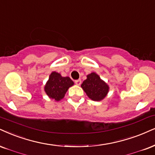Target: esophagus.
Instances as JSON below:
<instances>
[{"instance_id": "1", "label": "esophagus", "mask_w": 155, "mask_h": 155, "mask_svg": "<svg viewBox=\"0 0 155 155\" xmlns=\"http://www.w3.org/2000/svg\"><path fill=\"white\" fill-rule=\"evenodd\" d=\"M74 83H75L77 85H80L81 84V79L76 80V81H74Z\"/></svg>"}]
</instances>
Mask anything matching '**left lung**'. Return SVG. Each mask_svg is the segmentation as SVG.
Masks as SVG:
<instances>
[{"label": "left lung", "mask_w": 155, "mask_h": 155, "mask_svg": "<svg viewBox=\"0 0 155 155\" xmlns=\"http://www.w3.org/2000/svg\"><path fill=\"white\" fill-rule=\"evenodd\" d=\"M81 87L87 96L95 101H100L104 99L109 89L108 85L95 72L87 76V79L83 81Z\"/></svg>", "instance_id": "left-lung-1"}]
</instances>
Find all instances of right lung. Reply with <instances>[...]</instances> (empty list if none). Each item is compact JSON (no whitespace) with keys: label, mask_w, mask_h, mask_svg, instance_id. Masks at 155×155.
Wrapping results in <instances>:
<instances>
[{"label":"right lung","mask_w":155,"mask_h":155,"mask_svg":"<svg viewBox=\"0 0 155 155\" xmlns=\"http://www.w3.org/2000/svg\"><path fill=\"white\" fill-rule=\"evenodd\" d=\"M73 84L69 77H62L60 73L53 72L46 84L45 91L49 98L58 101L64 98L67 91Z\"/></svg>","instance_id":"add662e5"}]
</instances>
